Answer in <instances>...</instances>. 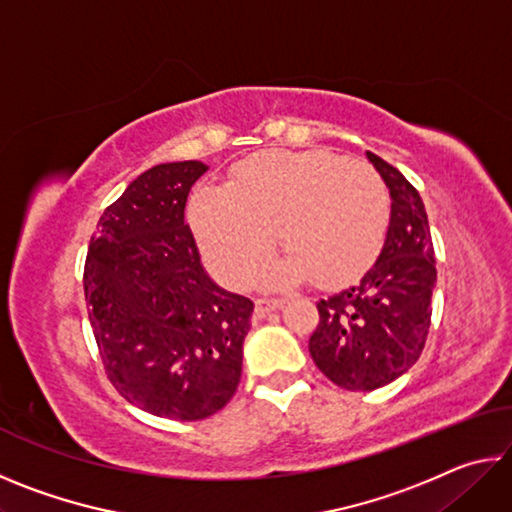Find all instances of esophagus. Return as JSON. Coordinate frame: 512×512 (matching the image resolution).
<instances>
[{"mask_svg":"<svg viewBox=\"0 0 512 512\" xmlns=\"http://www.w3.org/2000/svg\"><path fill=\"white\" fill-rule=\"evenodd\" d=\"M280 305H282V300H277V298H259V300H255V318L257 320L266 318L268 314H271V311H275Z\"/></svg>","mask_w":512,"mask_h":512,"instance_id":"34e87169","label":"esophagus"}]
</instances>
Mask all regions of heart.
Segmentation results:
<instances>
[{
  "instance_id": "1",
  "label": "heart",
  "mask_w": 512,
  "mask_h": 512,
  "mask_svg": "<svg viewBox=\"0 0 512 512\" xmlns=\"http://www.w3.org/2000/svg\"><path fill=\"white\" fill-rule=\"evenodd\" d=\"M198 246L214 275L244 289L275 246L268 287L314 277L323 287L354 282L375 264L391 223V196L366 162L332 151H264L232 171L230 185L198 187L189 203Z\"/></svg>"
}]
</instances>
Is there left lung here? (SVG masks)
Instances as JSON below:
<instances>
[{"label": "left lung", "instance_id": "left-lung-1", "mask_svg": "<svg viewBox=\"0 0 512 512\" xmlns=\"http://www.w3.org/2000/svg\"><path fill=\"white\" fill-rule=\"evenodd\" d=\"M391 189L384 248L361 282L316 302L311 359L345 391H375L420 359L431 325L436 259L424 203L393 164L368 151Z\"/></svg>", "mask_w": 512, "mask_h": 512}]
</instances>
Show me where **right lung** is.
Segmentation results:
<instances>
[{"instance_id":"1","label":"right lung","mask_w":512,"mask_h":512,"mask_svg":"<svg viewBox=\"0 0 512 512\" xmlns=\"http://www.w3.org/2000/svg\"><path fill=\"white\" fill-rule=\"evenodd\" d=\"M207 167L158 164L106 207L83 271L103 370L121 397L169 420L223 409L241 379L253 300L210 280L185 223Z\"/></svg>"}]
</instances>
